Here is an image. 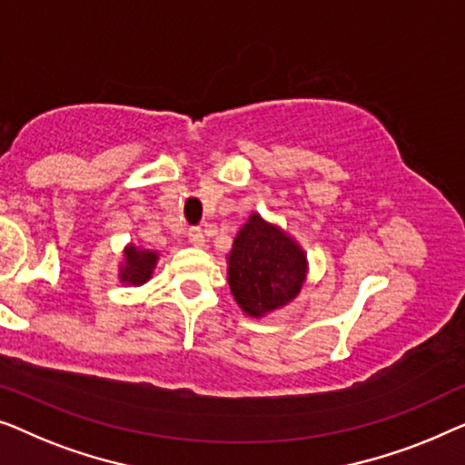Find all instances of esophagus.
Returning a JSON list of instances; mask_svg holds the SVG:
<instances>
[{"mask_svg": "<svg viewBox=\"0 0 465 465\" xmlns=\"http://www.w3.org/2000/svg\"><path fill=\"white\" fill-rule=\"evenodd\" d=\"M187 238H189V242H192L193 246H204L206 244L204 232H202L200 227H192V230L187 232Z\"/></svg>", "mask_w": 465, "mask_h": 465, "instance_id": "obj_1", "label": "esophagus"}]
</instances>
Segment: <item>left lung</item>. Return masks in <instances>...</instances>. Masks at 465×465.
Returning a JSON list of instances; mask_svg holds the SVG:
<instances>
[{"label":"left lung","instance_id":"1","mask_svg":"<svg viewBox=\"0 0 465 465\" xmlns=\"http://www.w3.org/2000/svg\"><path fill=\"white\" fill-rule=\"evenodd\" d=\"M307 280V254L282 227L252 213L227 254V282L251 318L282 310L295 299Z\"/></svg>","mask_w":465,"mask_h":465}]
</instances>
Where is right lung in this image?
Instances as JSON below:
<instances>
[{
	"instance_id": "add662e5",
	"label": "right lung",
	"mask_w": 465,
	"mask_h": 465,
	"mask_svg": "<svg viewBox=\"0 0 465 465\" xmlns=\"http://www.w3.org/2000/svg\"><path fill=\"white\" fill-rule=\"evenodd\" d=\"M158 251L128 242L124 246V259L120 263V282L126 286H143L149 282L153 276L155 265H158Z\"/></svg>"
}]
</instances>
